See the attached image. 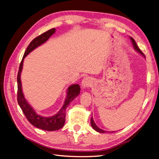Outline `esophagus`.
Here are the masks:
<instances>
[{
	"label": "esophagus",
	"mask_w": 159,
	"mask_h": 159,
	"mask_svg": "<svg viewBox=\"0 0 159 159\" xmlns=\"http://www.w3.org/2000/svg\"><path fill=\"white\" fill-rule=\"evenodd\" d=\"M91 81H92V80H91V79L90 78H89V77L85 78L82 80V81H81V87H82L83 88L89 87V86L91 84V82H92Z\"/></svg>",
	"instance_id": "34e87169"
}]
</instances>
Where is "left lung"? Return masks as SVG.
Instances as JSON below:
<instances>
[{
  "label": "left lung",
  "mask_w": 159,
  "mask_h": 159,
  "mask_svg": "<svg viewBox=\"0 0 159 159\" xmlns=\"http://www.w3.org/2000/svg\"><path fill=\"white\" fill-rule=\"evenodd\" d=\"M130 39H131V42H132V44H133V47H134V50H135L137 52H138L139 53V54H141L143 56H144V57H145V54H144L143 53L141 52V50L140 49H139V48L138 47V46H137V43L135 42V41H134V40L133 39V38L132 37H130ZM91 127H93V129L94 130H95L96 131H98V132L101 133H106V131H103V129H100L99 127H98L97 125H96L95 122H94V121H93V119L92 117H91Z\"/></svg>",
  "instance_id": "1"
}]
</instances>
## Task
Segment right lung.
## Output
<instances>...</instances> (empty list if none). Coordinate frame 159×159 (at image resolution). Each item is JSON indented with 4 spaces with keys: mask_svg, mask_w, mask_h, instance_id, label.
<instances>
[{
    "mask_svg": "<svg viewBox=\"0 0 159 159\" xmlns=\"http://www.w3.org/2000/svg\"><path fill=\"white\" fill-rule=\"evenodd\" d=\"M56 32L55 28L46 31V32L42 34L41 35L35 38L28 45L27 48L23 56L22 60L20 62V66L17 75V84H18V91H17V100L18 105L23 111L24 114L26 116V119L28 120L32 125L45 131H56L61 129L64 126L65 123L66 118V110L68 107L70 103L73 101L77 96L80 93V88L78 84H73L70 85L68 89V93L65 100L63 107L59 111L57 114L53 115L52 117H42L41 115H38L33 108L30 106L26 100L25 98V96L22 93V84L20 80V74L22 70L23 61L25 57L30 53L32 50H34L38 46L42 45L46 42L49 38L54 34Z\"/></svg>",
    "mask_w": 159,
    "mask_h": 159,
    "instance_id": "add662e5",
    "label": "right lung"
}]
</instances>
